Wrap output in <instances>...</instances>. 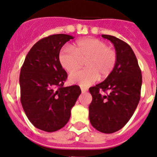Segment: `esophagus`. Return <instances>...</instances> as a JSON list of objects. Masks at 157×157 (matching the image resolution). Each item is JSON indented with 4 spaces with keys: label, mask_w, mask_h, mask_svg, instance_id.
I'll return each instance as SVG.
<instances>
[{
    "label": "esophagus",
    "mask_w": 157,
    "mask_h": 157,
    "mask_svg": "<svg viewBox=\"0 0 157 157\" xmlns=\"http://www.w3.org/2000/svg\"><path fill=\"white\" fill-rule=\"evenodd\" d=\"M87 91V88H85V87H81V92H82V93H85Z\"/></svg>",
    "instance_id": "1"
}]
</instances>
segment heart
<instances>
[{
  "label": "heart",
  "mask_w": 157,
  "mask_h": 157,
  "mask_svg": "<svg viewBox=\"0 0 157 157\" xmlns=\"http://www.w3.org/2000/svg\"><path fill=\"white\" fill-rule=\"evenodd\" d=\"M86 69L72 73L69 80L82 87H88L99 78H105L113 71L117 61V52L107 47L102 40L95 38H84L74 44L73 48L64 46L59 51L60 66L68 73L79 67L85 61Z\"/></svg>",
  "instance_id": "heart-1"
}]
</instances>
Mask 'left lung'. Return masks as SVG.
Instances as JSON below:
<instances>
[{
  "label": "left lung",
  "mask_w": 157,
  "mask_h": 157,
  "mask_svg": "<svg viewBox=\"0 0 157 157\" xmlns=\"http://www.w3.org/2000/svg\"><path fill=\"white\" fill-rule=\"evenodd\" d=\"M113 44L117 61L113 71L104 81L89 88L92 101L89 105L91 125L100 132L114 133L129 121L140 100L142 78L133 50L119 38L101 35ZM100 90H109L101 95Z\"/></svg>",
  "instance_id": "obj_1"
}]
</instances>
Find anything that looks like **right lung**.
I'll return each mask as SVG.
<instances>
[{
    "label": "right lung",
    "instance_id": "right-lung-1",
    "mask_svg": "<svg viewBox=\"0 0 157 157\" xmlns=\"http://www.w3.org/2000/svg\"><path fill=\"white\" fill-rule=\"evenodd\" d=\"M71 39L66 34L43 38L29 50L21 69L22 108L33 126L44 131H56L68 123L81 93L77 85L63 87L67 73L59 64V53Z\"/></svg>",
    "mask_w": 157,
    "mask_h": 157
}]
</instances>
